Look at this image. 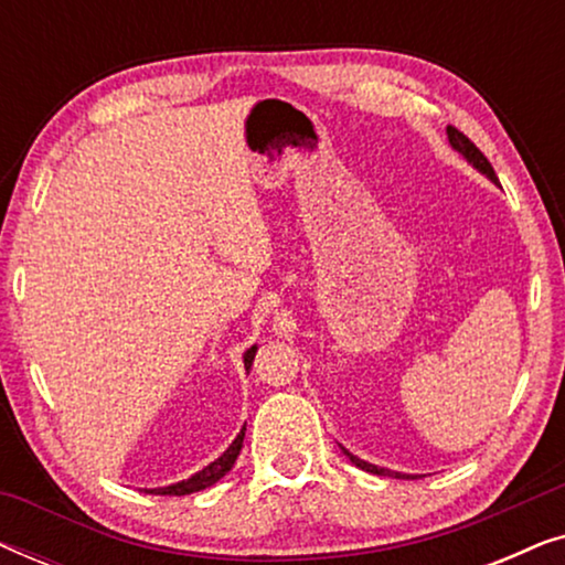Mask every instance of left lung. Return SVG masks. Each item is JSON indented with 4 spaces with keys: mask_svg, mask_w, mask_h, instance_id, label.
Here are the masks:
<instances>
[{
    "mask_svg": "<svg viewBox=\"0 0 565 565\" xmlns=\"http://www.w3.org/2000/svg\"><path fill=\"white\" fill-rule=\"evenodd\" d=\"M447 138H450L452 149H455V151H460V153H462V157H466V159L470 161V164H473V167L478 169V172H483L486 177H489V180H493V182H497V184H499V180H497V172H493L491 161L483 157V151H481V149H478V146H476L473 141H470V138H468L466 134H460V130H458V128L447 126ZM342 450H344V447H342ZM344 455H347V458H350V460L354 462V466H358V468H362V470H367V473H377V476L388 473V476H391V470H385V468H377V466H370V462H365V460H360V458H354V455H352V452H347V450H344ZM393 476H398V478H401V473H393Z\"/></svg>",
    "mask_w": 565,
    "mask_h": 565,
    "instance_id": "left-lung-1",
    "label": "left lung"
}]
</instances>
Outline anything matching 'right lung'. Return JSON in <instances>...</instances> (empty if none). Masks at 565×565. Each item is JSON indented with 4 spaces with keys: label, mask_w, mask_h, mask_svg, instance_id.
Masks as SVG:
<instances>
[{
    "label": "right lung",
    "mask_w": 565,
    "mask_h": 565,
    "mask_svg": "<svg viewBox=\"0 0 565 565\" xmlns=\"http://www.w3.org/2000/svg\"><path fill=\"white\" fill-rule=\"evenodd\" d=\"M254 352H257V347H252V350H246V354H244V367H246V370L252 367ZM244 429H246V424H244ZM244 429L238 431V437L234 439V443H231L228 450L223 452L218 460H213L211 466L200 470V473H195L192 478H188V481H180V483H174V486H164V489H151L149 493H159V497H188V493L203 491V489H207V486H213L215 481H221V478L226 476L231 468H234V462H236V458H238V452H242V445H244Z\"/></svg>",
    "instance_id": "add662e5"
}]
</instances>
